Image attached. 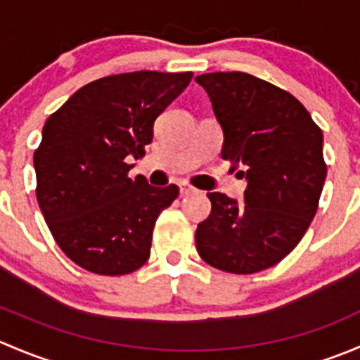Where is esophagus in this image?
Instances as JSON below:
<instances>
[{
	"instance_id": "obj_1",
	"label": "esophagus",
	"mask_w": 360,
	"mask_h": 360,
	"mask_svg": "<svg viewBox=\"0 0 360 360\" xmlns=\"http://www.w3.org/2000/svg\"><path fill=\"white\" fill-rule=\"evenodd\" d=\"M193 193H197V188H193L191 184H186V183L181 184V195H183V197H186V195H193Z\"/></svg>"
}]
</instances>
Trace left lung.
I'll return each instance as SVG.
<instances>
[{
	"label": "left lung",
	"mask_w": 360,
	"mask_h": 360,
	"mask_svg": "<svg viewBox=\"0 0 360 360\" xmlns=\"http://www.w3.org/2000/svg\"><path fill=\"white\" fill-rule=\"evenodd\" d=\"M223 127L221 157L240 165L244 198L207 193L212 210L198 224L200 257L221 271L249 275L284 259L319 209L328 165L322 130L285 90L240 71L197 76Z\"/></svg>",
	"instance_id": "obj_1"
}]
</instances>
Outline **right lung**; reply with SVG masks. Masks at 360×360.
<instances>
[{"label":"right lung","mask_w":360,"mask_h":360,"mask_svg":"<svg viewBox=\"0 0 360 360\" xmlns=\"http://www.w3.org/2000/svg\"><path fill=\"white\" fill-rule=\"evenodd\" d=\"M193 72L134 71L104 76L49 116L34 151L36 198L71 261L97 275L139 270L151 252L157 217L179 195L129 177L127 157H143L157 116Z\"/></svg>","instance_id":"right-lung-1"}]
</instances>
